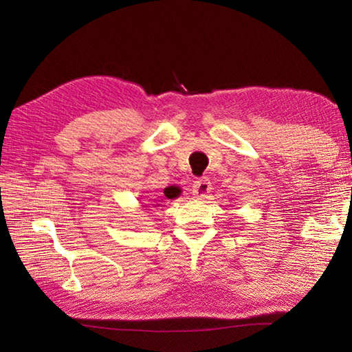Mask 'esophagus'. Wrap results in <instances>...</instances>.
Segmentation results:
<instances>
[{
  "instance_id": "obj_1",
  "label": "esophagus",
  "mask_w": 352,
  "mask_h": 352,
  "mask_svg": "<svg viewBox=\"0 0 352 352\" xmlns=\"http://www.w3.org/2000/svg\"><path fill=\"white\" fill-rule=\"evenodd\" d=\"M210 180H208L207 177H201V178H197L195 182L192 183V192L193 195H197L198 198H204L208 192H210L212 186H210Z\"/></svg>"
}]
</instances>
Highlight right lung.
<instances>
[{
	"mask_svg": "<svg viewBox=\"0 0 352 352\" xmlns=\"http://www.w3.org/2000/svg\"><path fill=\"white\" fill-rule=\"evenodd\" d=\"M178 193H180V192H178V190H175V189H164V197H166V198H175V197H178Z\"/></svg>",
	"mask_w": 352,
	"mask_h": 352,
	"instance_id": "add662e5",
	"label": "right lung"
}]
</instances>
